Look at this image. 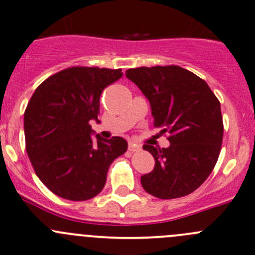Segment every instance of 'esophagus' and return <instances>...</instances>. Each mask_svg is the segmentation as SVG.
<instances>
[{
  "label": "esophagus",
  "instance_id": "34e87169",
  "mask_svg": "<svg viewBox=\"0 0 255 255\" xmlns=\"http://www.w3.org/2000/svg\"><path fill=\"white\" fill-rule=\"evenodd\" d=\"M128 151H129V152H138V151H141V147H139L138 144L129 142V144H128Z\"/></svg>",
  "mask_w": 255,
  "mask_h": 255
}]
</instances>
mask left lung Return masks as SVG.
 Listing matches in <instances>:
<instances>
[{
  "mask_svg": "<svg viewBox=\"0 0 255 255\" xmlns=\"http://www.w3.org/2000/svg\"><path fill=\"white\" fill-rule=\"evenodd\" d=\"M126 75L149 101L154 127L170 134L168 148L143 146L156 165L141 177L142 186L165 200L191 194L218 162L224 133L220 102L205 80L181 66H141Z\"/></svg>",
  "mask_w": 255,
  "mask_h": 255,
  "instance_id": "obj_1",
  "label": "left lung"
}]
</instances>
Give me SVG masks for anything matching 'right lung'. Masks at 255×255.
<instances>
[{
    "label": "right lung",
    "instance_id": "1",
    "mask_svg": "<svg viewBox=\"0 0 255 255\" xmlns=\"http://www.w3.org/2000/svg\"><path fill=\"white\" fill-rule=\"evenodd\" d=\"M122 69L71 66L41 83L23 114L26 152L35 173L51 192L84 201L103 190L107 172L127 151L122 137L92 139L90 121H98L99 99Z\"/></svg>",
    "mask_w": 255,
    "mask_h": 255
}]
</instances>
